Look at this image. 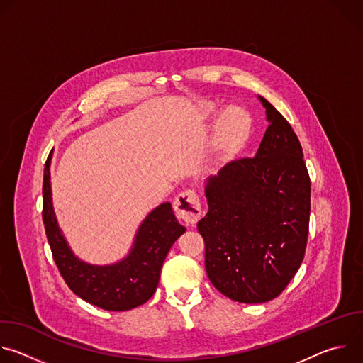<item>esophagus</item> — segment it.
Listing matches in <instances>:
<instances>
[{
    "instance_id": "1",
    "label": "esophagus",
    "mask_w": 363,
    "mask_h": 363,
    "mask_svg": "<svg viewBox=\"0 0 363 363\" xmlns=\"http://www.w3.org/2000/svg\"><path fill=\"white\" fill-rule=\"evenodd\" d=\"M174 210L182 221L186 224H195L201 216V203L198 195L191 189L181 192L174 201Z\"/></svg>"
}]
</instances>
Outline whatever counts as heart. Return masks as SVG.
<instances>
[{
  "mask_svg": "<svg viewBox=\"0 0 363 363\" xmlns=\"http://www.w3.org/2000/svg\"><path fill=\"white\" fill-rule=\"evenodd\" d=\"M221 108L217 103L205 101L199 106L198 115L203 122H213L216 116L217 122L213 129L211 147L217 157H224L237 150L248 138L251 129V118L248 112L238 106H227L221 113Z\"/></svg>",
  "mask_w": 363,
  "mask_h": 363,
  "instance_id": "b5f03b06",
  "label": "heart"
}]
</instances>
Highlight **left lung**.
Wrapping results in <instances>:
<instances>
[{"instance_id": "8db88e82", "label": "left lung", "mask_w": 363, "mask_h": 363, "mask_svg": "<svg viewBox=\"0 0 363 363\" xmlns=\"http://www.w3.org/2000/svg\"><path fill=\"white\" fill-rule=\"evenodd\" d=\"M269 128L252 158L225 164L205 179L208 213L196 224L205 270L234 301L276 298L297 273L307 244L310 179L301 145L263 96Z\"/></svg>"}]
</instances>
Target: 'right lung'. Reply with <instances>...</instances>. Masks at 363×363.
Wrapping results in <instances>:
<instances>
[{
	"label": "right lung",
	"mask_w": 363,
	"mask_h": 363,
	"mask_svg": "<svg viewBox=\"0 0 363 363\" xmlns=\"http://www.w3.org/2000/svg\"><path fill=\"white\" fill-rule=\"evenodd\" d=\"M44 165L43 221L55 262L67 286L84 301L111 312H123L146 303L157 291L161 269L174 242L185 233L172 211L171 202H162L140 223L129 252L111 264H91L79 258L59 225L50 165Z\"/></svg>",
	"instance_id": "1"
}]
</instances>
